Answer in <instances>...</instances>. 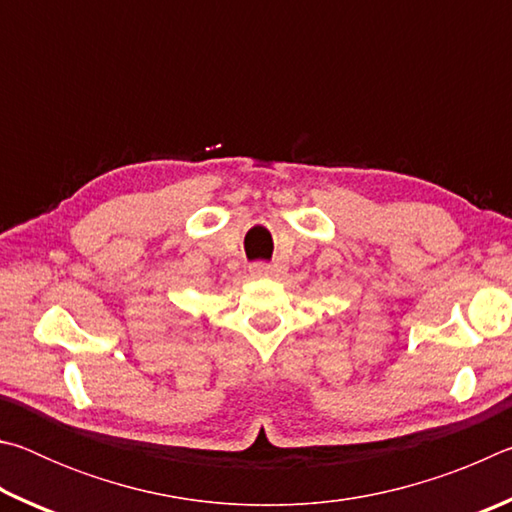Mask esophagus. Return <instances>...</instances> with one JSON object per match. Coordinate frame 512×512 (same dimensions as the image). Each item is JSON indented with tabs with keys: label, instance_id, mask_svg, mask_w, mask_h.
I'll list each match as a JSON object with an SVG mask.
<instances>
[{
	"label": "esophagus",
	"instance_id": "1",
	"mask_svg": "<svg viewBox=\"0 0 512 512\" xmlns=\"http://www.w3.org/2000/svg\"><path fill=\"white\" fill-rule=\"evenodd\" d=\"M271 271H273V266H271V264H264V262H257V264L250 266V273L257 275V277L271 275Z\"/></svg>",
	"mask_w": 512,
	"mask_h": 512
}]
</instances>
